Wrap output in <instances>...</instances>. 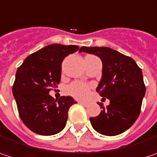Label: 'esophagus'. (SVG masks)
Masks as SVG:
<instances>
[{"label":"esophagus","mask_w":157,"mask_h":157,"mask_svg":"<svg viewBox=\"0 0 157 157\" xmlns=\"http://www.w3.org/2000/svg\"><path fill=\"white\" fill-rule=\"evenodd\" d=\"M78 104L85 105V106H86V105H87V103H86V102H84V101H78Z\"/></svg>","instance_id":"34e87169"}]
</instances>
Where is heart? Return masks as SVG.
Returning <instances> with one entry per match:
<instances>
[{"label":"heart","instance_id":"b5f03b06","mask_svg":"<svg viewBox=\"0 0 157 157\" xmlns=\"http://www.w3.org/2000/svg\"><path fill=\"white\" fill-rule=\"evenodd\" d=\"M89 88L86 85L80 82H73L66 88V93L76 99L82 100L87 96Z\"/></svg>","mask_w":157,"mask_h":157}]
</instances>
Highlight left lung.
<instances>
[{"label": "left lung", "mask_w": 157, "mask_h": 157, "mask_svg": "<svg viewBox=\"0 0 157 157\" xmlns=\"http://www.w3.org/2000/svg\"><path fill=\"white\" fill-rule=\"evenodd\" d=\"M82 52L101 59L102 78L96 91L110 100L105 108L99 103L102 111L90 118L91 124L101 135H120L136 122L141 113L146 92L142 69L133 58L107 47L83 46L79 50Z\"/></svg>", "instance_id": "1"}]
</instances>
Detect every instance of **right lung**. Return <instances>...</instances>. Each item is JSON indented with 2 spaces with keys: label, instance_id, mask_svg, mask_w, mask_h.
Returning <instances> with one entry per match:
<instances>
[{
  "label": "right lung",
  "instance_id": "1",
  "mask_svg": "<svg viewBox=\"0 0 157 157\" xmlns=\"http://www.w3.org/2000/svg\"><path fill=\"white\" fill-rule=\"evenodd\" d=\"M77 45L50 44L28 56L16 71L12 92L22 122L41 136H53L64 128L70 106L76 104L70 96L55 100L49 94L61 79V64Z\"/></svg>",
  "mask_w": 157,
  "mask_h": 157
}]
</instances>
